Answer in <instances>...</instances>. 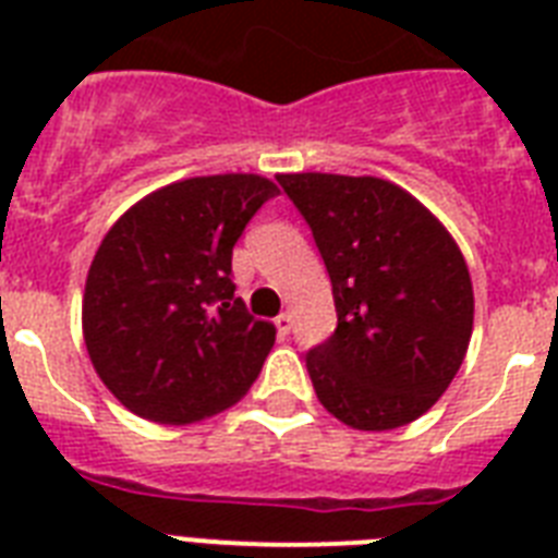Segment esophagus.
<instances>
[{"label": "esophagus", "mask_w": 558, "mask_h": 558, "mask_svg": "<svg viewBox=\"0 0 558 558\" xmlns=\"http://www.w3.org/2000/svg\"><path fill=\"white\" fill-rule=\"evenodd\" d=\"M275 327H278L280 339H283V336H289V332H292V315L280 313L278 318H275Z\"/></svg>", "instance_id": "esophagus-1"}]
</instances>
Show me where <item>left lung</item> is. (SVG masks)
Returning a JSON list of instances; mask_svg holds the SVG:
<instances>
[{"label":"left lung","instance_id":"1","mask_svg":"<svg viewBox=\"0 0 558 558\" xmlns=\"http://www.w3.org/2000/svg\"><path fill=\"white\" fill-rule=\"evenodd\" d=\"M330 271L339 327L306 353L327 411L359 432L414 423L449 388L475 295L454 236L388 179L280 173Z\"/></svg>","mask_w":558,"mask_h":558}]
</instances>
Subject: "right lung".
<instances>
[{"mask_svg": "<svg viewBox=\"0 0 558 558\" xmlns=\"http://www.w3.org/2000/svg\"><path fill=\"white\" fill-rule=\"evenodd\" d=\"M278 185L257 173L193 177L147 193L100 240L83 289V341L133 414L199 423L245 397L275 344L234 298L231 252Z\"/></svg>", "mask_w": 558, "mask_h": 558, "instance_id": "add662e5", "label": "right lung"}]
</instances>
